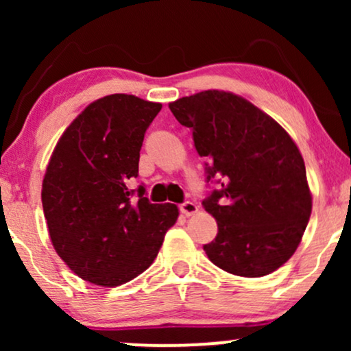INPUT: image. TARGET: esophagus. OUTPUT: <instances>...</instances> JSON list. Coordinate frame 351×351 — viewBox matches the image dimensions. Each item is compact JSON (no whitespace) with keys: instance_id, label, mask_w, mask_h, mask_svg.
<instances>
[{"instance_id":"1","label":"esophagus","mask_w":351,"mask_h":351,"mask_svg":"<svg viewBox=\"0 0 351 351\" xmlns=\"http://www.w3.org/2000/svg\"><path fill=\"white\" fill-rule=\"evenodd\" d=\"M180 213L183 216H191L195 213H198V206L195 203H191V201H184V203L180 204Z\"/></svg>"}]
</instances>
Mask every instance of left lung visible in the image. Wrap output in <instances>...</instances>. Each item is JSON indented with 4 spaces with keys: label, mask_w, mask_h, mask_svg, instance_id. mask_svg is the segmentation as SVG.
I'll list each match as a JSON object with an SVG mask.
<instances>
[{
    "label": "left lung",
    "mask_w": 351,
    "mask_h": 351,
    "mask_svg": "<svg viewBox=\"0 0 351 351\" xmlns=\"http://www.w3.org/2000/svg\"><path fill=\"white\" fill-rule=\"evenodd\" d=\"M203 156V199L217 234L203 249L223 271L263 277L295 252L312 213V196L299 148L276 120L223 90H204L170 104Z\"/></svg>",
    "instance_id": "obj_1"
}]
</instances>
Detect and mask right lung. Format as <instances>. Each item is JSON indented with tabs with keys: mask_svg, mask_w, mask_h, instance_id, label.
<instances>
[{
	"mask_svg": "<svg viewBox=\"0 0 351 351\" xmlns=\"http://www.w3.org/2000/svg\"><path fill=\"white\" fill-rule=\"evenodd\" d=\"M162 104L112 94L64 132L43 181V209L56 252L80 279L117 287L147 271L176 223L175 204H153L138 176L145 132Z\"/></svg>",
	"mask_w": 351,
	"mask_h": 351,
	"instance_id": "right-lung-1",
	"label": "right lung"
}]
</instances>
